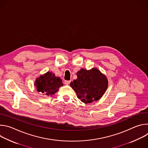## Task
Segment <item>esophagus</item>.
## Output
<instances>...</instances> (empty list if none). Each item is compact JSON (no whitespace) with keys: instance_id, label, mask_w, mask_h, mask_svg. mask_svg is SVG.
Returning a JSON list of instances; mask_svg holds the SVG:
<instances>
[{"instance_id":"1","label":"esophagus","mask_w":148,"mask_h":148,"mask_svg":"<svg viewBox=\"0 0 148 148\" xmlns=\"http://www.w3.org/2000/svg\"><path fill=\"white\" fill-rule=\"evenodd\" d=\"M70 82H71V81H67V80L64 81V84H66V85H68V84H69Z\"/></svg>"}]
</instances>
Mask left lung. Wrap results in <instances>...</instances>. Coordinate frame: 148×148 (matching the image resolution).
I'll return each instance as SVG.
<instances>
[{
    "label": "left lung",
    "instance_id": "obj_1",
    "mask_svg": "<svg viewBox=\"0 0 148 148\" xmlns=\"http://www.w3.org/2000/svg\"><path fill=\"white\" fill-rule=\"evenodd\" d=\"M77 76L70 86L78 98L85 103L99 100L108 88L107 78L96 68L90 70L81 69L77 73Z\"/></svg>",
    "mask_w": 148,
    "mask_h": 148
}]
</instances>
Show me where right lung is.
I'll return each mask as SVG.
<instances>
[{
	"label": "right lung",
	"instance_id": "add662e5",
	"mask_svg": "<svg viewBox=\"0 0 148 148\" xmlns=\"http://www.w3.org/2000/svg\"><path fill=\"white\" fill-rule=\"evenodd\" d=\"M34 86L38 92L51 96L58 90L60 87L63 86V84L59 77H56L54 74L48 71L36 79Z\"/></svg>",
	"mask_w": 148,
	"mask_h": 148
}]
</instances>
